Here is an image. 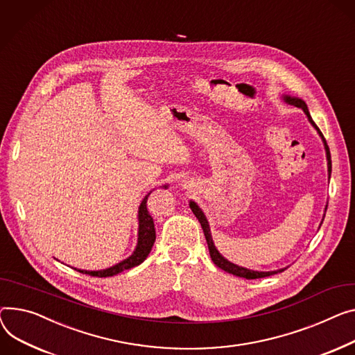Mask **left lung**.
<instances>
[{
    "label": "left lung",
    "instance_id": "8db88e82",
    "mask_svg": "<svg viewBox=\"0 0 355 355\" xmlns=\"http://www.w3.org/2000/svg\"><path fill=\"white\" fill-rule=\"evenodd\" d=\"M284 98L286 103L291 104V105H295L298 108H301L305 115L309 116V121L313 124V127L318 131L320 137L322 138V143H324V147H325V153H327V161H328V177H331V154H329V148L327 146V141L322 135V132L320 131V128L317 127V124L313 121V118L310 115V111L309 108H306V104L301 100V98H295V97H290V96H284L282 97ZM190 208L193 209L194 216L198 218L201 227H202V231H204V235H205V240H207V244H208V250H209V255H211V259L214 261V264L217 267H220L221 270L232 274V275H237V277H243V278H247V279H255V278H264V277H270V275H274V274H278V272H282L286 268H281V270H277V271H254V270H248V268H244V267H240V266H235L232 263H230L228 259H225L220 252L216 248L214 245V241H212V237H211V231H209V224L204 216V212L201 211V208L194 202V201H190ZM327 209V208H325ZM325 217V214H324ZM322 224V221H321Z\"/></svg>",
    "mask_w": 355,
    "mask_h": 355
}]
</instances>
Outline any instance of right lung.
<instances>
[{
    "label": "right lung",
    "mask_w": 355,
    "mask_h": 355,
    "mask_svg": "<svg viewBox=\"0 0 355 355\" xmlns=\"http://www.w3.org/2000/svg\"><path fill=\"white\" fill-rule=\"evenodd\" d=\"M167 188V185H164ZM151 193H148L144 200L141 201V205L138 208V241H137V247L134 250V252L125 258L124 261L118 263L110 268L105 270H100V271H85V270H77L83 274H89L92 277H112L118 272H121L124 270H130L132 267L139 266L141 263L144 261V259L148 257L154 241H155V228H154V221L153 217L150 216V212L147 209V200L148 196Z\"/></svg>",
    "instance_id": "obj_1"
}]
</instances>
